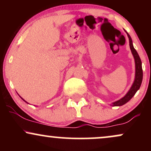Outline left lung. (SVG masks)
<instances>
[{"label": "left lung", "instance_id": "1", "mask_svg": "<svg viewBox=\"0 0 151 151\" xmlns=\"http://www.w3.org/2000/svg\"><path fill=\"white\" fill-rule=\"evenodd\" d=\"M126 33H127V35L129 39V45L130 48H131V52H132L133 58L135 59V64H136V76H135L134 82H133L131 89H130L129 91H128V93H126L122 99H119V101L114 102L113 105H112L114 106H120L125 104L127 103L129 100H131V99L134 96L135 93H136V91L139 89L140 86L141 85L142 80H143V70H142V63L141 58H140L139 55H138L136 50H135L134 47H133L132 40H131V37H130V35L128 32H126Z\"/></svg>", "mask_w": 151, "mask_h": 151}]
</instances>
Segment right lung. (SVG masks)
<instances>
[{"label": "right lung", "mask_w": 151, "mask_h": 151, "mask_svg": "<svg viewBox=\"0 0 151 151\" xmlns=\"http://www.w3.org/2000/svg\"><path fill=\"white\" fill-rule=\"evenodd\" d=\"M23 100H24V99H23ZM24 101H25V100H24Z\"/></svg>", "instance_id": "obj_1"}]
</instances>
